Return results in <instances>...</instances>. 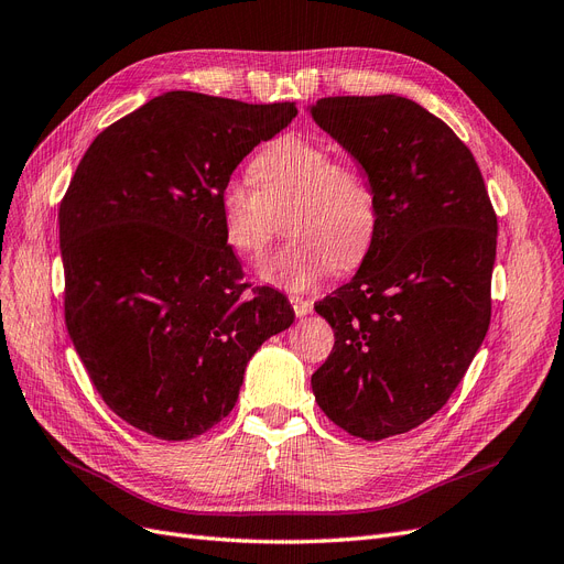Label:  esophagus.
I'll return each instance as SVG.
<instances>
[{"mask_svg":"<svg viewBox=\"0 0 564 564\" xmlns=\"http://www.w3.org/2000/svg\"><path fill=\"white\" fill-rule=\"evenodd\" d=\"M290 304H293V308H295V316H308L311 311H314V302H308V300H304V297H297V295H293L290 297Z\"/></svg>","mask_w":564,"mask_h":564,"instance_id":"1","label":"esophagus"}]
</instances>
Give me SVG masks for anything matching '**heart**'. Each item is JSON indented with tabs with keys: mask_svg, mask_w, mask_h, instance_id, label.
Segmentation results:
<instances>
[{
	"mask_svg": "<svg viewBox=\"0 0 564 564\" xmlns=\"http://www.w3.org/2000/svg\"><path fill=\"white\" fill-rule=\"evenodd\" d=\"M243 178H227L218 193L223 241L241 258L260 256L276 229L290 237L258 264V276L300 293L332 269L358 264L377 232V199L367 181L335 162L325 143L281 137L253 158Z\"/></svg>",
	"mask_w": 564,
	"mask_h": 564,
	"instance_id": "1",
	"label": "heart"
}]
</instances>
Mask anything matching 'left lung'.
<instances>
[{
    "instance_id": "left-lung-1",
    "label": "left lung",
    "mask_w": 564,
    "mask_h": 564,
    "mask_svg": "<svg viewBox=\"0 0 564 564\" xmlns=\"http://www.w3.org/2000/svg\"><path fill=\"white\" fill-rule=\"evenodd\" d=\"M306 111L377 199L356 276L316 304L335 348L311 388L332 423L379 442L432 419L481 348L497 216L471 151L421 104L323 97Z\"/></svg>"
}]
</instances>
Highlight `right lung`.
<instances>
[{"mask_svg":"<svg viewBox=\"0 0 564 564\" xmlns=\"http://www.w3.org/2000/svg\"><path fill=\"white\" fill-rule=\"evenodd\" d=\"M295 104L164 93L104 130L59 204L65 318L90 381L164 442L232 411L256 350L295 321L274 288L246 295L218 193L288 128Z\"/></svg>","mask_w":564,"mask_h":564,"instance_id":"1","label":"right lung"}]
</instances>
